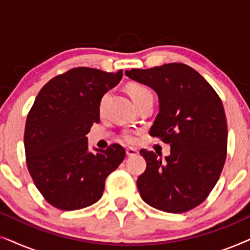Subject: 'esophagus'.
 <instances>
[{
	"label": "esophagus",
	"mask_w": 250,
	"mask_h": 250,
	"mask_svg": "<svg viewBox=\"0 0 250 250\" xmlns=\"http://www.w3.org/2000/svg\"><path fill=\"white\" fill-rule=\"evenodd\" d=\"M138 153H139V151L134 148H127V149H126V155H127V157L136 156Z\"/></svg>",
	"instance_id": "34e87169"
}]
</instances>
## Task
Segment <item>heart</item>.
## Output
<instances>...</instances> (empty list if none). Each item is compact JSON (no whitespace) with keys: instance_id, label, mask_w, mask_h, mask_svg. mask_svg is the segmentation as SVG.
Wrapping results in <instances>:
<instances>
[{"instance_id":"obj_1","label":"heart","mask_w":250,"mask_h":250,"mask_svg":"<svg viewBox=\"0 0 250 250\" xmlns=\"http://www.w3.org/2000/svg\"><path fill=\"white\" fill-rule=\"evenodd\" d=\"M127 90H128L129 95H131V98L133 99V101L135 102V104H140V102L145 100L146 98L152 97L151 91H150L146 86H145V85H141V84L128 85ZM107 97L108 94H104V97H102L100 101V108H102V105H104ZM121 138L123 141H125L126 143H134L136 141V133L134 131H132V129H126V131H124L121 134Z\"/></svg>"}]
</instances>
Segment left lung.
<instances>
[{"mask_svg":"<svg viewBox=\"0 0 250 250\" xmlns=\"http://www.w3.org/2000/svg\"><path fill=\"white\" fill-rule=\"evenodd\" d=\"M126 76L158 94L159 114L149 134L170 145L165 160L140 150L146 168L139 192L167 213H186L209 196L227 158L228 125L220 97L201 75L184 63L131 69Z\"/></svg>","mask_w":250,"mask_h":250,"instance_id":"left-lung-1","label":"left lung"}]
</instances>
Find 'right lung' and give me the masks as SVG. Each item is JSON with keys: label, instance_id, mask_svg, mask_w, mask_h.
<instances>
[{"label": "right lung", "instance_id": "right-lung-1", "mask_svg": "<svg viewBox=\"0 0 250 250\" xmlns=\"http://www.w3.org/2000/svg\"><path fill=\"white\" fill-rule=\"evenodd\" d=\"M122 77L123 70L73 68L47 82L30 108L23 134L27 168L44 199L58 209L97 203L107 176L125 158L117 143L88 152L86 138L100 122L101 98Z\"/></svg>", "mask_w": 250, "mask_h": 250}]
</instances>
